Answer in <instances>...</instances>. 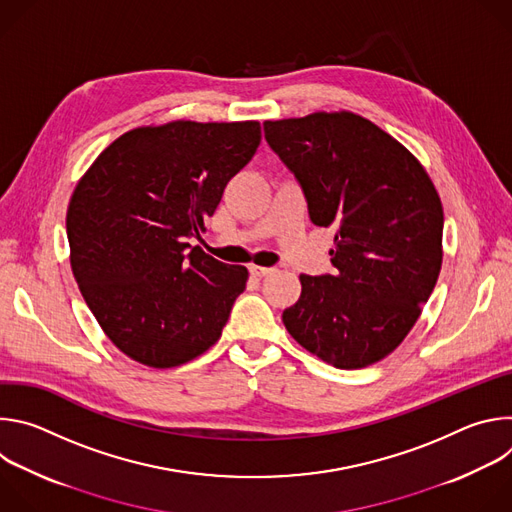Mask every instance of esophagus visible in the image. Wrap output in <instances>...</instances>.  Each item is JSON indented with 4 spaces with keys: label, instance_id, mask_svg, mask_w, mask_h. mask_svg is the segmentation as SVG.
<instances>
[{
    "label": "esophagus",
    "instance_id": "esophagus-1",
    "mask_svg": "<svg viewBox=\"0 0 512 512\" xmlns=\"http://www.w3.org/2000/svg\"><path fill=\"white\" fill-rule=\"evenodd\" d=\"M249 271H251V275H253V277H265V275L273 273V269H271V267H261V265H251V267H249Z\"/></svg>",
    "mask_w": 512,
    "mask_h": 512
}]
</instances>
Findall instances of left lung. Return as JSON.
Returning a JSON list of instances; mask_svg holds the SVG:
<instances>
[{
    "mask_svg": "<svg viewBox=\"0 0 512 512\" xmlns=\"http://www.w3.org/2000/svg\"><path fill=\"white\" fill-rule=\"evenodd\" d=\"M263 129L298 178L312 223L336 231L334 275H300L302 296L283 324L332 367H369L403 342L440 275V194L405 145L356 113L318 111Z\"/></svg>",
    "mask_w": 512,
    "mask_h": 512,
    "instance_id": "left-lung-1",
    "label": "left lung"
}]
</instances>
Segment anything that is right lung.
<instances>
[{"label": "right lung", "mask_w": 512, "mask_h": 512, "mask_svg": "<svg viewBox=\"0 0 512 512\" xmlns=\"http://www.w3.org/2000/svg\"><path fill=\"white\" fill-rule=\"evenodd\" d=\"M259 141V121L135 127L72 192V275L103 332L135 362L180 367L221 338L249 271L190 241Z\"/></svg>", "instance_id": "add662e5"}]
</instances>
